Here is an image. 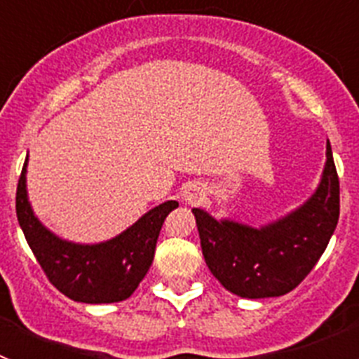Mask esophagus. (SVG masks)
Returning <instances> with one entry per match:
<instances>
[{"mask_svg":"<svg viewBox=\"0 0 359 359\" xmlns=\"http://www.w3.org/2000/svg\"><path fill=\"white\" fill-rule=\"evenodd\" d=\"M201 194H203L201 187L192 183V185L187 187L185 192H183V199H185V203H189V205H196V203L201 199Z\"/></svg>","mask_w":359,"mask_h":359,"instance_id":"obj_1","label":"esophagus"}]
</instances>
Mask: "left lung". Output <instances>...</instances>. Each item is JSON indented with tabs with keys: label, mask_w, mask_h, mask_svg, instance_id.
Returning <instances> with one entry per match:
<instances>
[{
	"label": "left lung",
	"mask_w": 359,
	"mask_h": 359,
	"mask_svg": "<svg viewBox=\"0 0 359 359\" xmlns=\"http://www.w3.org/2000/svg\"><path fill=\"white\" fill-rule=\"evenodd\" d=\"M205 262L223 287L243 298L282 297L315 268L340 217V182L325 145V165L315 192L286 215L253 224L215 219L192 208Z\"/></svg>",
	"instance_id": "obj_1"
}]
</instances>
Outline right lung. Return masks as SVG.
Here are the masks:
<instances>
[{
	"label": "right lung",
	"instance_id": "right-lung-1",
	"mask_svg": "<svg viewBox=\"0 0 359 359\" xmlns=\"http://www.w3.org/2000/svg\"><path fill=\"white\" fill-rule=\"evenodd\" d=\"M25 160L15 192V214L28 246L53 286L75 302L113 304L133 294L154 259L165 217L180 203H160L138 221L102 243H73L41 223L27 190Z\"/></svg>",
	"mask_w": 359,
	"mask_h": 359
}]
</instances>
